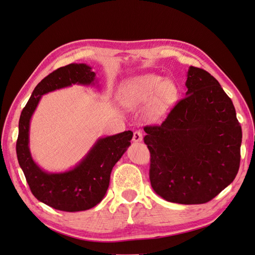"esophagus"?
<instances>
[{"label":"esophagus","instance_id":"1","mask_svg":"<svg viewBox=\"0 0 255 255\" xmlns=\"http://www.w3.org/2000/svg\"><path fill=\"white\" fill-rule=\"evenodd\" d=\"M142 139H143V133H142V131H139V130L134 131V132H133V137H132L133 142H135V143L142 142Z\"/></svg>","mask_w":255,"mask_h":255}]
</instances>
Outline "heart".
Masks as SVG:
<instances>
[{"instance_id": "1", "label": "heart", "mask_w": 255, "mask_h": 255, "mask_svg": "<svg viewBox=\"0 0 255 255\" xmlns=\"http://www.w3.org/2000/svg\"><path fill=\"white\" fill-rule=\"evenodd\" d=\"M123 105L135 109L148 103L146 115L152 121L165 118L177 100V88L171 81H163L156 74L131 78L123 85L120 93Z\"/></svg>"}]
</instances>
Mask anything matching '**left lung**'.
<instances>
[{
    "instance_id": "left-lung-1",
    "label": "left lung",
    "mask_w": 255,
    "mask_h": 255,
    "mask_svg": "<svg viewBox=\"0 0 255 255\" xmlns=\"http://www.w3.org/2000/svg\"><path fill=\"white\" fill-rule=\"evenodd\" d=\"M186 86V97L161 125L144 127L149 178L168 202L204 204L238 174L242 127L231 99L209 72L190 66Z\"/></svg>"
}]
</instances>
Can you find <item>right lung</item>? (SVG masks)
I'll use <instances>...</instances> for the list:
<instances>
[{
	"mask_svg": "<svg viewBox=\"0 0 255 255\" xmlns=\"http://www.w3.org/2000/svg\"><path fill=\"white\" fill-rule=\"evenodd\" d=\"M96 73L86 64H69L47 75L34 88L22 110L18 122L16 155L32 194L40 202L61 211L75 212L97 206L109 187L113 166L125 153L132 131L99 138L79 165L61 173H48L37 166L29 150V124L41 97L50 91L71 86L90 85Z\"/></svg>",
	"mask_w": 255,
	"mask_h": 255,
	"instance_id": "1",
	"label": "right lung"
}]
</instances>
